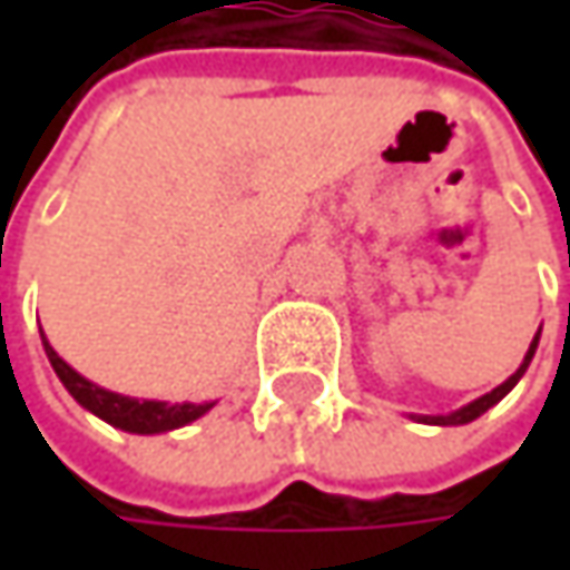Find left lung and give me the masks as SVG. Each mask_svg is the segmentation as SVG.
<instances>
[{"label":"left lung","instance_id":"left-lung-1","mask_svg":"<svg viewBox=\"0 0 570 570\" xmlns=\"http://www.w3.org/2000/svg\"><path fill=\"white\" fill-rule=\"evenodd\" d=\"M537 345H539V333H537V340L530 342V352H527V358H523V364H520V367H517L514 374H511L508 381L501 383V386H494L492 393H485V396H479L475 403L463 405L460 412H450V415H425L422 422H428V425H466V422H472V419H479V415H482L485 409H492V405L498 403V400H504V396H508V393L514 390V383L520 381V377H523V371H527V364L533 362V352H537Z\"/></svg>","mask_w":570,"mask_h":570}]
</instances>
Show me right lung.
Here are the masks:
<instances>
[{"instance_id": "obj_1", "label": "right lung", "mask_w": 570, "mask_h": 570, "mask_svg": "<svg viewBox=\"0 0 570 570\" xmlns=\"http://www.w3.org/2000/svg\"><path fill=\"white\" fill-rule=\"evenodd\" d=\"M43 348H47V358L53 364L56 377L66 383V390L76 396L78 403L85 405L88 412H95L98 419L110 422L114 428H122V431H132V434H158V431H170V428L189 425L196 422L199 415H206L212 403L206 405H167L155 403V400H129V396H120V393H110V390H100L91 381H85L78 371H72L69 364L62 362L50 348V342L43 336Z\"/></svg>"}]
</instances>
